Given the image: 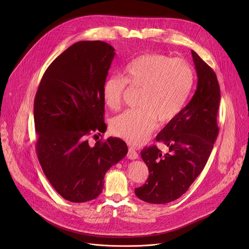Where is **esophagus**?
Instances as JSON below:
<instances>
[{
    "instance_id": "obj_1",
    "label": "esophagus",
    "mask_w": 249,
    "mask_h": 249,
    "mask_svg": "<svg viewBox=\"0 0 249 249\" xmlns=\"http://www.w3.org/2000/svg\"><path fill=\"white\" fill-rule=\"evenodd\" d=\"M127 158L130 160H137L139 158L138 153L135 151L134 148H129L128 150V154H127Z\"/></svg>"
}]
</instances>
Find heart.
Wrapping results in <instances>:
<instances>
[{"label": "heart", "instance_id": "heart-1", "mask_svg": "<svg viewBox=\"0 0 249 249\" xmlns=\"http://www.w3.org/2000/svg\"><path fill=\"white\" fill-rule=\"evenodd\" d=\"M124 79L111 76L102 86V97L110 109H118L126 84L142 89L138 109H130L113 118L111 130L131 145H140L155 129L157 121L164 125L183 109L191 92L194 75L183 59H170L158 53L132 60L123 71Z\"/></svg>", "mask_w": 249, "mask_h": 249}]
</instances>
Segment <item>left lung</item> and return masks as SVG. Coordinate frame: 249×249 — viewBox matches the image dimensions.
Here are the masks:
<instances>
[{"instance_id": "left-lung-1", "label": "left lung", "mask_w": 249, "mask_h": 249, "mask_svg": "<svg viewBox=\"0 0 249 249\" xmlns=\"http://www.w3.org/2000/svg\"><path fill=\"white\" fill-rule=\"evenodd\" d=\"M191 54L198 78L196 91L156 137L168 147V153L162 154L157 146L141 153L150 174L135 194L147 203L165 204L181 197L205 167L219 134L221 91L217 76L195 51Z\"/></svg>"}]
</instances>
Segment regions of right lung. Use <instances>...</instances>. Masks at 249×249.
<instances>
[{"mask_svg": "<svg viewBox=\"0 0 249 249\" xmlns=\"http://www.w3.org/2000/svg\"><path fill=\"white\" fill-rule=\"evenodd\" d=\"M114 50L98 40L73 44L47 68L35 95L38 160L54 189L70 202L95 199L105 173L128 152L118 138L96 141L94 146L88 140L107 128L102 86Z\"/></svg>", "mask_w": 249, "mask_h": 249, "instance_id": "obj_1", "label": "right lung"}]
</instances>
